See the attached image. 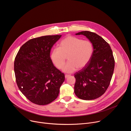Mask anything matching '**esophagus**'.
Instances as JSON below:
<instances>
[{
  "mask_svg": "<svg viewBox=\"0 0 131 131\" xmlns=\"http://www.w3.org/2000/svg\"><path fill=\"white\" fill-rule=\"evenodd\" d=\"M70 76V75H69V74H65V78L66 79V78H67L68 77H69Z\"/></svg>",
  "mask_w": 131,
  "mask_h": 131,
  "instance_id": "obj_1",
  "label": "esophagus"
}]
</instances>
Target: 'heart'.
Returning <instances> with one entry per match:
<instances>
[{
    "label": "heart",
    "instance_id": "1",
    "mask_svg": "<svg viewBox=\"0 0 131 131\" xmlns=\"http://www.w3.org/2000/svg\"><path fill=\"white\" fill-rule=\"evenodd\" d=\"M93 50V45L90 41L68 36L60 42L59 48L52 49L50 58L56 67L62 69L67 56L68 62L64 67L63 71L71 73L76 71L78 68H84L89 63Z\"/></svg>",
    "mask_w": 131,
    "mask_h": 131
}]
</instances>
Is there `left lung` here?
I'll use <instances>...</instances> for the list:
<instances>
[{"label":"left lung","mask_w":131,"mask_h":131,"mask_svg":"<svg viewBox=\"0 0 131 131\" xmlns=\"http://www.w3.org/2000/svg\"><path fill=\"white\" fill-rule=\"evenodd\" d=\"M76 35L85 36L92 43L93 51L89 63L74 74V92L80 99L94 100L101 96L110 84L115 68L113 51L102 37L94 32L83 31Z\"/></svg>","instance_id":"obj_1"}]
</instances>
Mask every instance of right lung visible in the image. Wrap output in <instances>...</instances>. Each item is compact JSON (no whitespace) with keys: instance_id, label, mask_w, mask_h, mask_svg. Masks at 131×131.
Instances as JSON below:
<instances>
[{"instance_id":"1","label":"right lung","mask_w":131,"mask_h":131,"mask_svg":"<svg viewBox=\"0 0 131 131\" xmlns=\"http://www.w3.org/2000/svg\"><path fill=\"white\" fill-rule=\"evenodd\" d=\"M62 35H49L31 39L20 49L15 58L16 82L22 94L39 105L57 99L65 80L64 74L50 58L52 47Z\"/></svg>"}]
</instances>
